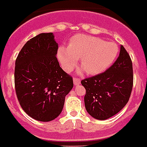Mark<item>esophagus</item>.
<instances>
[{
    "mask_svg": "<svg viewBox=\"0 0 147 147\" xmlns=\"http://www.w3.org/2000/svg\"><path fill=\"white\" fill-rule=\"evenodd\" d=\"M74 84L75 86H79L80 84V80L79 78H76V77H74Z\"/></svg>",
    "mask_w": 147,
    "mask_h": 147,
    "instance_id": "esophagus-1",
    "label": "esophagus"
}]
</instances>
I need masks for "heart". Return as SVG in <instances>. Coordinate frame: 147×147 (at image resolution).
Segmentation results:
<instances>
[{
  "label": "heart",
  "instance_id": "1",
  "mask_svg": "<svg viewBox=\"0 0 147 147\" xmlns=\"http://www.w3.org/2000/svg\"><path fill=\"white\" fill-rule=\"evenodd\" d=\"M119 53L115 42L102 38L77 35L70 38L68 48L59 47L57 58L65 71H70L80 58L81 67L88 74L96 75L106 70L115 61Z\"/></svg>",
  "mask_w": 147,
  "mask_h": 147
}]
</instances>
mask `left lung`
<instances>
[{"label": "left lung", "instance_id": "8db88e82", "mask_svg": "<svg viewBox=\"0 0 147 147\" xmlns=\"http://www.w3.org/2000/svg\"><path fill=\"white\" fill-rule=\"evenodd\" d=\"M133 66L123 45L116 61L106 71L81 81L86 89L84 102L92 118L106 120L124 108L133 88Z\"/></svg>", "mask_w": 147, "mask_h": 147}]
</instances>
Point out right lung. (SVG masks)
Listing matches in <instances>:
<instances>
[{
	"label": "right lung",
	"mask_w": 147,
	"mask_h": 147,
	"mask_svg": "<svg viewBox=\"0 0 147 147\" xmlns=\"http://www.w3.org/2000/svg\"><path fill=\"white\" fill-rule=\"evenodd\" d=\"M52 32L41 33L24 45L16 57L14 82L19 102L35 120L50 121L61 113L72 77L57 61Z\"/></svg>",
	"instance_id": "right-lung-1"
}]
</instances>
